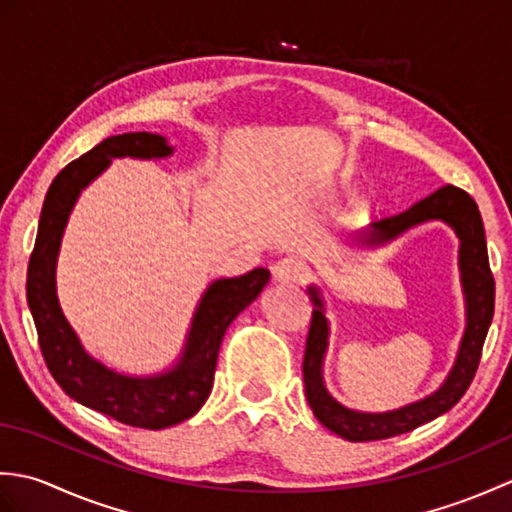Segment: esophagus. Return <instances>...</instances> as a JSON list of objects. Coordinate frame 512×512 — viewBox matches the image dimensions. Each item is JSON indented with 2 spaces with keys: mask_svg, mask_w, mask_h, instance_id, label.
Wrapping results in <instances>:
<instances>
[{
  "mask_svg": "<svg viewBox=\"0 0 512 512\" xmlns=\"http://www.w3.org/2000/svg\"><path fill=\"white\" fill-rule=\"evenodd\" d=\"M308 277V266L295 257H284L273 264V281L281 286H299Z\"/></svg>",
  "mask_w": 512,
  "mask_h": 512,
  "instance_id": "obj_1",
  "label": "esophagus"
}]
</instances>
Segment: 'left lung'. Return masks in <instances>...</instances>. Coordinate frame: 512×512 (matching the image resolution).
<instances>
[{
  "label": "left lung",
  "mask_w": 512,
  "mask_h": 512,
  "mask_svg": "<svg viewBox=\"0 0 512 512\" xmlns=\"http://www.w3.org/2000/svg\"><path fill=\"white\" fill-rule=\"evenodd\" d=\"M424 222H444L455 233V237L460 239L458 266L466 310L464 334L453 367L449 369L447 378L442 380V385L436 391H431L429 396L409 402L405 407L378 413L356 411L341 405L330 394L323 380V361L330 343V321L325 317L321 290L314 284L308 286L314 310L306 343V358H303L306 398L312 413L323 427H328L336 436L350 442L394 438L442 416L464 396V391L469 389L475 376L477 365H480L484 339L488 328H491L495 310V281L491 266H488L482 215L477 211V204L469 193L447 184V187L413 204L411 209L372 222L352 239L358 248H380L394 242L396 237L407 233L409 228Z\"/></svg>",
  "instance_id": "left-lung-1"
}]
</instances>
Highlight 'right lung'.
<instances>
[{
	"label": "right lung",
	"mask_w": 512,
	"mask_h": 512,
	"mask_svg": "<svg viewBox=\"0 0 512 512\" xmlns=\"http://www.w3.org/2000/svg\"><path fill=\"white\" fill-rule=\"evenodd\" d=\"M169 156H173V145L165 136L138 132L105 138L88 154L70 162L52 180L43 200L26 281L28 308L52 378L81 405L143 429H167L200 411L213 389L217 352L226 328L259 297L270 279L266 268H255L246 275L211 281L195 306L180 356L158 374L116 372L85 350L57 297V262L70 213L81 191L88 189L114 158L162 160Z\"/></svg>",
	"instance_id": "1"
}]
</instances>
